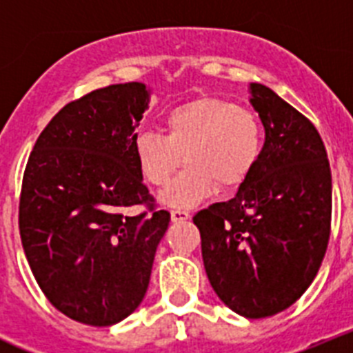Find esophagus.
I'll use <instances>...</instances> for the list:
<instances>
[{"mask_svg":"<svg viewBox=\"0 0 353 353\" xmlns=\"http://www.w3.org/2000/svg\"><path fill=\"white\" fill-rule=\"evenodd\" d=\"M187 219H191V214L187 210H182V208H174V210H171V221H173V223H182V221Z\"/></svg>","mask_w":353,"mask_h":353,"instance_id":"obj_1","label":"esophagus"}]
</instances>
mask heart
Instances as JSON below:
<instances>
[{
  "label": "heart",
  "instance_id": "obj_1",
  "mask_svg": "<svg viewBox=\"0 0 353 353\" xmlns=\"http://www.w3.org/2000/svg\"><path fill=\"white\" fill-rule=\"evenodd\" d=\"M132 152L143 179L154 187L170 180L185 155L187 170L159 194L166 207L192 208L223 189L240 185L258 166L263 127L254 113L232 101L207 97L174 108L166 118V136L141 130Z\"/></svg>",
  "mask_w": 353,
  "mask_h": 353
}]
</instances>
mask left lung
I'll list each match as a JSON object with an SVG mask.
<instances>
[{
  "mask_svg": "<svg viewBox=\"0 0 353 353\" xmlns=\"http://www.w3.org/2000/svg\"><path fill=\"white\" fill-rule=\"evenodd\" d=\"M249 93L265 129L258 166L232 199L192 221L217 297L240 316L265 318L301 299L322 265L332 179L313 123L263 84Z\"/></svg>",
  "mask_w": 353,
  "mask_h": 353,
  "instance_id": "1",
  "label": "left lung"
}]
</instances>
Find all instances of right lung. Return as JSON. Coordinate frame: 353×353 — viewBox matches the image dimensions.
Returning <instances> with one entry per match:
<instances>
[{
    "label": "right lung",
    "instance_id": "obj_1",
    "mask_svg": "<svg viewBox=\"0 0 353 353\" xmlns=\"http://www.w3.org/2000/svg\"><path fill=\"white\" fill-rule=\"evenodd\" d=\"M148 104L143 83L95 90L49 121L28 159L24 254L49 302L86 325H114L138 310L171 219L129 212L154 201L132 152Z\"/></svg>",
    "mask_w": 353,
    "mask_h": 353
}]
</instances>
